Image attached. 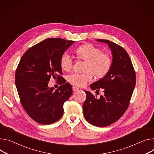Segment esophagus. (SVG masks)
<instances>
[{"instance_id":"34e87169","label":"esophagus","mask_w":154,"mask_h":154,"mask_svg":"<svg viewBox=\"0 0 154 154\" xmlns=\"http://www.w3.org/2000/svg\"><path fill=\"white\" fill-rule=\"evenodd\" d=\"M79 89L78 88H77L76 86H73V91H77Z\"/></svg>"}]
</instances>
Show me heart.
Wrapping results in <instances>:
<instances>
[{
    "label": "heart",
    "instance_id": "heart-1",
    "mask_svg": "<svg viewBox=\"0 0 154 154\" xmlns=\"http://www.w3.org/2000/svg\"><path fill=\"white\" fill-rule=\"evenodd\" d=\"M77 58L86 62L84 73H72L67 76L68 81L73 85L83 86L93 78V73L97 77L102 78L108 73L112 66V58L109 54L102 53L99 47L91 44L81 45L75 51ZM73 60L65 52L60 57V64L63 70H70Z\"/></svg>",
    "mask_w": 154,
    "mask_h": 154
}]
</instances>
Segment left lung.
I'll list each match as a JSON object with an SVG mask.
<instances>
[{"mask_svg": "<svg viewBox=\"0 0 154 154\" xmlns=\"http://www.w3.org/2000/svg\"><path fill=\"white\" fill-rule=\"evenodd\" d=\"M96 41L108 44L112 51V66L107 75L90 86L96 91L102 88L104 96L97 99V96L85 91L87 97L82 109L88 122L105 127L120 119L127 110L136 85V73L129 55L122 47L109 40Z\"/></svg>", "mask_w": 154, "mask_h": 154, "instance_id": "8db88e82", "label": "left lung"}]
</instances>
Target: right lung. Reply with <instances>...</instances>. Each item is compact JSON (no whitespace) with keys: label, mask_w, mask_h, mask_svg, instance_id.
Masks as SVG:
<instances>
[{"label":"right lung","mask_w":154,"mask_h":154,"mask_svg":"<svg viewBox=\"0 0 154 154\" xmlns=\"http://www.w3.org/2000/svg\"><path fill=\"white\" fill-rule=\"evenodd\" d=\"M75 41L47 38L30 47L22 56L15 73V85L23 107L35 122L49 125L60 120L63 104L72 95L60 64L61 55ZM60 80L58 89L48 86L50 77Z\"/></svg>","instance_id":"1"}]
</instances>
